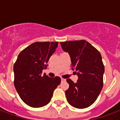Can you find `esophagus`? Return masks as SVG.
I'll return each mask as SVG.
<instances>
[{
	"label": "esophagus",
	"instance_id": "34e87169",
	"mask_svg": "<svg viewBox=\"0 0 120 120\" xmlns=\"http://www.w3.org/2000/svg\"><path fill=\"white\" fill-rule=\"evenodd\" d=\"M61 80H62V82H64V81H65V79H63V78H61Z\"/></svg>",
	"mask_w": 120,
	"mask_h": 120
}]
</instances>
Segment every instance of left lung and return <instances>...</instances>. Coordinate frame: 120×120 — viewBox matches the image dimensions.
Masks as SVG:
<instances>
[{
	"mask_svg": "<svg viewBox=\"0 0 120 120\" xmlns=\"http://www.w3.org/2000/svg\"><path fill=\"white\" fill-rule=\"evenodd\" d=\"M63 50L68 53L71 69L79 77L76 83L67 79L69 88L65 91L68 102L77 108H87L100 95L103 85L105 67L100 53L86 40L60 42Z\"/></svg>",
	"mask_w": 120,
	"mask_h": 120,
	"instance_id": "1",
	"label": "left lung"
}]
</instances>
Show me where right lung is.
Listing matches in <instances>:
<instances>
[{"label":"right lung","instance_id":"obj_1","mask_svg":"<svg viewBox=\"0 0 120 120\" xmlns=\"http://www.w3.org/2000/svg\"><path fill=\"white\" fill-rule=\"evenodd\" d=\"M55 42H35L20 53L14 66V85L20 98L29 106L39 108L51 100L61 82L59 77L41 75L58 47Z\"/></svg>","mask_w":120,"mask_h":120}]
</instances>
